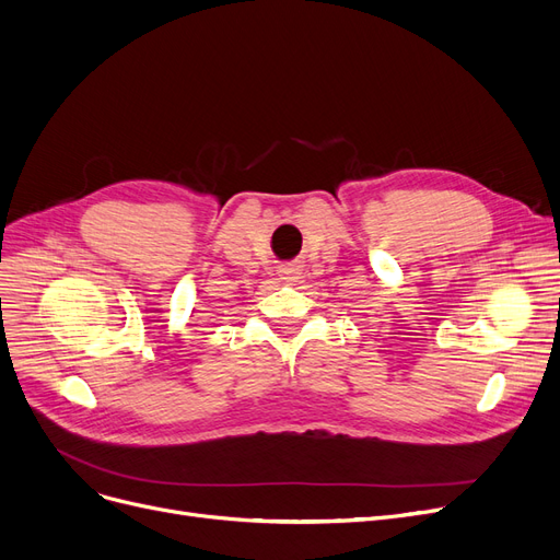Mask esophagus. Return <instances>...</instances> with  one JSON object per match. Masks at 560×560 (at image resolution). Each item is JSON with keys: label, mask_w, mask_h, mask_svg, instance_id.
Listing matches in <instances>:
<instances>
[{"label": "esophagus", "mask_w": 560, "mask_h": 560, "mask_svg": "<svg viewBox=\"0 0 560 560\" xmlns=\"http://www.w3.org/2000/svg\"><path fill=\"white\" fill-rule=\"evenodd\" d=\"M277 272L283 281H295L300 277V265L298 262H285V265H279Z\"/></svg>", "instance_id": "obj_1"}]
</instances>
